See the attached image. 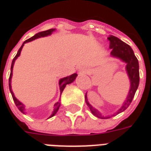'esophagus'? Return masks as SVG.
<instances>
[{"label":"esophagus","instance_id":"esophagus-1","mask_svg":"<svg viewBox=\"0 0 151 151\" xmlns=\"http://www.w3.org/2000/svg\"><path fill=\"white\" fill-rule=\"evenodd\" d=\"M86 72H87V70L85 68H81V69H80V73L81 74H85Z\"/></svg>","mask_w":151,"mask_h":151}]
</instances>
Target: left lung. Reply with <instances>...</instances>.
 Instances as JSON below:
<instances>
[{"label": "left lung", "instance_id": "1", "mask_svg": "<svg viewBox=\"0 0 151 151\" xmlns=\"http://www.w3.org/2000/svg\"><path fill=\"white\" fill-rule=\"evenodd\" d=\"M107 40L110 42L109 48L111 50V56L112 58H118L123 63L126 64L125 66V70L126 73L128 75V77L129 79L130 82V87H129V93L127 95V98H125L124 101L123 102L121 106L119 108L118 111H116L115 113H113L111 115H104L101 114V112L96 108L93 107L92 105L89 103V101L88 100L87 93L85 94V101L86 104L90 109L92 114L98 117L99 119H109L118 115L121 112L124 111L127 108L129 107V106L131 104L132 99L134 98V95L137 88L139 85V63L137 58H136L135 54L132 48L129 46L128 44L124 43V41H122L121 40L119 39L118 37L114 36H110L107 38Z\"/></svg>", "mask_w": 151, "mask_h": 151}]
</instances>
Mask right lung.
Wrapping results in <instances>:
<instances>
[{
	"label": "right lung",
	"mask_w": 151,
	"mask_h": 151,
	"mask_svg": "<svg viewBox=\"0 0 151 151\" xmlns=\"http://www.w3.org/2000/svg\"><path fill=\"white\" fill-rule=\"evenodd\" d=\"M56 29H50V30H47V31H44V32H39L36 34L35 36H33L32 37H31L28 40H25L23 44L22 45V46L20 47V49L18 51V53L16 54V56L14 57V58L13 59L12 61V64H11V68H10V76H9V91H10V93H11V95H12L13 99H14V103H15L16 106L18 107L20 111L22 112V114H24V115H26L27 112H26V108H25V105L22 103V101H20L19 99H17L15 98V96H14V92L12 90V86H11V81H12V76H13V68H14V63H15L16 59L20 56V53H21V51L22 50V47L24 45V44L28 43V42H31V41H32L34 40L38 39V38H40V37H45V36H50L53 32H55ZM77 77V74L76 73H74L72 75H70L69 76H67V77H64L62 78L59 80V82H58V84H59V89H60V94H62V93H63V91L64 90V88L66 87V85L67 84H71L72 82H74V81L76 80V78ZM60 100L56 102L54 106H53V111H52V114L50 115V117L48 119L51 118V117H53V115H56V113L58 111V109L60 107Z\"/></svg>",
	"instance_id": "right-lung-1"
}]
</instances>
